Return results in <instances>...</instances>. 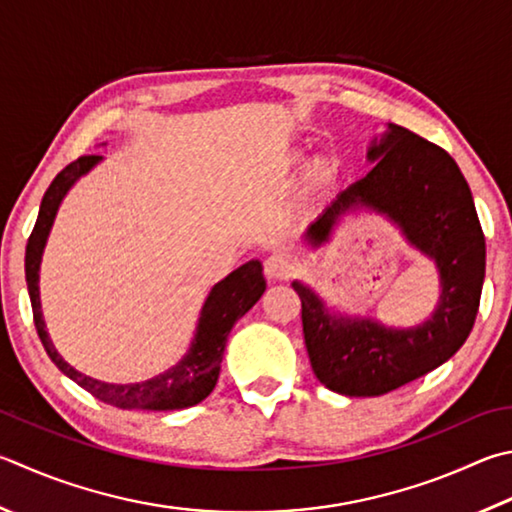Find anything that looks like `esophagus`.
I'll use <instances>...</instances> for the list:
<instances>
[{
	"label": "esophagus",
	"mask_w": 512,
	"mask_h": 512,
	"mask_svg": "<svg viewBox=\"0 0 512 512\" xmlns=\"http://www.w3.org/2000/svg\"><path fill=\"white\" fill-rule=\"evenodd\" d=\"M264 268H266V275L271 277V280H286V277L295 271V259L280 250V253H273L266 259Z\"/></svg>",
	"instance_id": "obj_1"
}]
</instances>
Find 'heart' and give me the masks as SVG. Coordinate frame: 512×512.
<instances>
[{
  "mask_svg": "<svg viewBox=\"0 0 512 512\" xmlns=\"http://www.w3.org/2000/svg\"><path fill=\"white\" fill-rule=\"evenodd\" d=\"M302 161V154H293L291 161L288 163H300ZM338 176V161L333 159V156H318L311 165H309V181L313 185H329L333 179Z\"/></svg>",
  "mask_w": 512,
  "mask_h": 512,
  "instance_id": "obj_1",
  "label": "heart"
}]
</instances>
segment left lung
Here are the masks:
<instances>
[{
	"instance_id": "8db88e82",
	"label": "left lung",
	"mask_w": 512,
	"mask_h": 512,
	"mask_svg": "<svg viewBox=\"0 0 512 512\" xmlns=\"http://www.w3.org/2000/svg\"><path fill=\"white\" fill-rule=\"evenodd\" d=\"M367 159L376 161L374 170L338 194L306 230V244L320 248L351 210H376L434 259L441 297L423 324L392 329L371 318L331 315L309 286L293 282L313 374L345 396L387 394L450 360L470 336L486 275V239L475 201L448 152L410 129L389 125L371 143Z\"/></svg>"
}]
</instances>
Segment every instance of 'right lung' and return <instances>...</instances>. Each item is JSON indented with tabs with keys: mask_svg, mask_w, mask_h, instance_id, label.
Returning a JSON list of instances; mask_svg holds the SVG:
<instances>
[{
	"mask_svg": "<svg viewBox=\"0 0 512 512\" xmlns=\"http://www.w3.org/2000/svg\"><path fill=\"white\" fill-rule=\"evenodd\" d=\"M100 161L102 156L98 154L80 156V159L69 163L58 176H55L49 190H46L42 197L40 215H37L29 244H26L24 259L26 284H29L37 336H40L46 353H49V358L55 362V367H58L64 376H69L73 383L87 389L91 396H96L98 401L120 407V410H185V407L201 403L203 398L215 389L230 329L235 327V322L241 315L248 313V309H253V304L266 291L262 264L253 259V262L232 271L226 280L212 286L210 295L206 297V302H203L197 331H194L188 353H185L174 367L163 371V374L134 385H111L80 374V371L73 369L69 362H64L60 353L55 351L49 333H46L40 304V286H37V282H40V264L46 239H49L53 219L58 215L64 194L69 192L71 185L76 183L82 174H87L91 167Z\"/></svg>",
	"mask_w": 512,
	"mask_h": 512,
	"instance_id": "1",
	"label": "right lung"
}]
</instances>
